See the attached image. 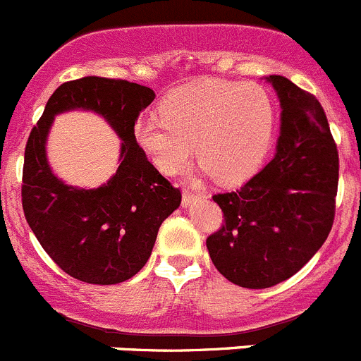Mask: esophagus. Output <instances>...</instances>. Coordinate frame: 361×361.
<instances>
[{
	"instance_id": "1",
	"label": "esophagus",
	"mask_w": 361,
	"mask_h": 361,
	"mask_svg": "<svg viewBox=\"0 0 361 361\" xmlns=\"http://www.w3.org/2000/svg\"><path fill=\"white\" fill-rule=\"evenodd\" d=\"M199 197H202V193L192 190V188H185V190H183V206L185 207L190 206L193 200L199 199Z\"/></svg>"
}]
</instances>
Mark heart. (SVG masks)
I'll list each match as a JSON object with an SVG mask.
<instances>
[{
  "mask_svg": "<svg viewBox=\"0 0 361 361\" xmlns=\"http://www.w3.org/2000/svg\"><path fill=\"white\" fill-rule=\"evenodd\" d=\"M273 133V105L263 88L206 79L169 93L136 123L135 138L154 166L174 176L187 169L192 145L214 180L231 183L259 166Z\"/></svg>",
  "mask_w": 361,
  "mask_h": 361,
  "instance_id": "1",
  "label": "heart"
}]
</instances>
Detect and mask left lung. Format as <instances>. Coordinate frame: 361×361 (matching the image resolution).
I'll use <instances>...</instances> for the list:
<instances>
[{"label": "left lung", "mask_w": 361, "mask_h": 361, "mask_svg": "<svg viewBox=\"0 0 361 361\" xmlns=\"http://www.w3.org/2000/svg\"><path fill=\"white\" fill-rule=\"evenodd\" d=\"M268 81L282 105L275 155L237 190L212 195L225 223L206 240L216 270L245 289H267L301 270L336 216L339 154L324 107L283 75Z\"/></svg>", "instance_id": "8db88e82"}]
</instances>
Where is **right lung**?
<instances>
[{
  "instance_id": "obj_1",
  "label": "right lung",
  "mask_w": 361,
  "mask_h": 361,
  "mask_svg": "<svg viewBox=\"0 0 361 361\" xmlns=\"http://www.w3.org/2000/svg\"><path fill=\"white\" fill-rule=\"evenodd\" d=\"M154 98V90L124 79H74L55 90L29 135L22 169L25 219L59 268L81 282L112 286L136 275L149 261L159 226L181 202L180 188L154 168L135 138L136 117ZM72 108L104 115L123 140L116 174L93 191L66 185L46 161L52 117Z\"/></svg>"
}]
</instances>
